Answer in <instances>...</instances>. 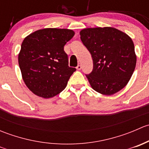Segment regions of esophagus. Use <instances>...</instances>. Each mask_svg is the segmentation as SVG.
Here are the masks:
<instances>
[{
	"label": "esophagus",
	"instance_id": "34e87169",
	"mask_svg": "<svg viewBox=\"0 0 149 149\" xmlns=\"http://www.w3.org/2000/svg\"><path fill=\"white\" fill-rule=\"evenodd\" d=\"M76 69H77V70H81V65L80 64H79V65H77V67H76Z\"/></svg>",
	"mask_w": 149,
	"mask_h": 149
}]
</instances>
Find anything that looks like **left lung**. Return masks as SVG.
Returning a JSON list of instances; mask_svg holds the SVG:
<instances>
[{"mask_svg": "<svg viewBox=\"0 0 149 149\" xmlns=\"http://www.w3.org/2000/svg\"><path fill=\"white\" fill-rule=\"evenodd\" d=\"M80 35L92 57L93 70L86 76L93 89L104 95L120 91L130 81L136 65L132 39L113 27L84 29Z\"/></svg>", "mask_w": 149, "mask_h": 149, "instance_id": "1", "label": "left lung"}]
</instances>
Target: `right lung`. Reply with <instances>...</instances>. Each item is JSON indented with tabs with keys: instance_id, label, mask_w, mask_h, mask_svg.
<instances>
[{
	"instance_id": "1",
	"label": "right lung",
	"mask_w": 149,
	"mask_h": 149,
	"mask_svg": "<svg viewBox=\"0 0 149 149\" xmlns=\"http://www.w3.org/2000/svg\"><path fill=\"white\" fill-rule=\"evenodd\" d=\"M74 34L71 29L47 28L25 37L19 65L24 81L34 94L51 98L66 87L76 69L68 66L64 46Z\"/></svg>"
}]
</instances>
